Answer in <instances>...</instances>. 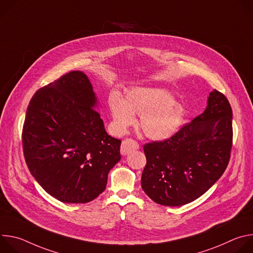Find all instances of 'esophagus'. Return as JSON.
I'll return each mask as SVG.
<instances>
[{
  "mask_svg": "<svg viewBox=\"0 0 253 253\" xmlns=\"http://www.w3.org/2000/svg\"><path fill=\"white\" fill-rule=\"evenodd\" d=\"M138 148H139L138 142H136L133 139L127 138V139L123 140V142L121 144V154L127 155V154L133 152L134 150H137Z\"/></svg>",
  "mask_w": 253,
  "mask_h": 253,
  "instance_id": "1",
  "label": "esophagus"
}]
</instances>
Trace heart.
I'll return each mask as SVG.
<instances>
[{
	"instance_id": "heart-1",
	"label": "heart",
	"mask_w": 253,
	"mask_h": 253,
	"mask_svg": "<svg viewBox=\"0 0 253 253\" xmlns=\"http://www.w3.org/2000/svg\"><path fill=\"white\" fill-rule=\"evenodd\" d=\"M109 107L116 131L126 133L140 115L139 126L147 137L165 140L172 137L182 125L184 108L173 99L170 92L152 87H134L126 92L125 100L113 92Z\"/></svg>"
}]
</instances>
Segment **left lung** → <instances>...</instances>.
Masks as SVG:
<instances>
[{
	"instance_id": "obj_1",
	"label": "left lung",
	"mask_w": 253,
	"mask_h": 253,
	"mask_svg": "<svg viewBox=\"0 0 253 253\" xmlns=\"http://www.w3.org/2000/svg\"><path fill=\"white\" fill-rule=\"evenodd\" d=\"M232 109L217 90L202 114L169 139L144 145L141 186L154 202L180 206L203 195L224 173L232 147Z\"/></svg>"
}]
</instances>
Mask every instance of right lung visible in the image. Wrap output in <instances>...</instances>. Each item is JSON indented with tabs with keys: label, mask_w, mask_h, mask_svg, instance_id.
<instances>
[{
	"label": "right lung",
	"mask_w": 253,
	"mask_h": 253,
	"mask_svg": "<svg viewBox=\"0 0 253 253\" xmlns=\"http://www.w3.org/2000/svg\"><path fill=\"white\" fill-rule=\"evenodd\" d=\"M88 77L72 71L32 97L22 142L27 166L43 189L65 203H87L106 188L121 159V140L108 135L94 108Z\"/></svg>",
	"instance_id": "add662e5"
}]
</instances>
